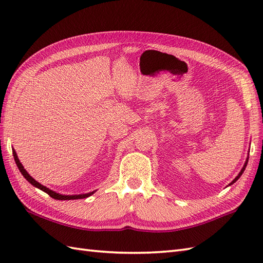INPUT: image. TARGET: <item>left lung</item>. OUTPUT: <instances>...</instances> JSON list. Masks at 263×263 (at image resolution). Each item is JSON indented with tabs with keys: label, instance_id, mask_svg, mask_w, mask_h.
Returning <instances> with one entry per match:
<instances>
[{
	"label": "left lung",
	"instance_id": "left-lung-1",
	"mask_svg": "<svg viewBox=\"0 0 263 263\" xmlns=\"http://www.w3.org/2000/svg\"><path fill=\"white\" fill-rule=\"evenodd\" d=\"M247 163H248V159H247V161H246V163H245V165H243V168L241 169V171L239 172V174H238V176H237V177L234 179V181L232 182V184H233V183H235V182H236L238 179H239V178L241 177V174L243 173V171H245V169H246V166H247Z\"/></svg>",
	"mask_w": 263,
	"mask_h": 263
}]
</instances>
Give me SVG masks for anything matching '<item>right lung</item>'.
Segmentation results:
<instances>
[{
	"label": "right lung",
	"instance_id": "add662e5",
	"mask_svg": "<svg viewBox=\"0 0 263 263\" xmlns=\"http://www.w3.org/2000/svg\"><path fill=\"white\" fill-rule=\"evenodd\" d=\"M13 156H14L15 162H16V164H17V168L20 169V171H21V173L24 176V178H25V179L30 183V184H33L34 186H36V187H38V189H41L42 191H44V192H46L47 194H48L50 197L54 198V200H80V198L89 197L90 195H92V194L94 193V192H91V193L81 194V195H61V194L55 193V192H53V191H51V190H49V189H47L46 186L42 185L41 183H38L37 181H35L33 178H31V177L29 176V174L27 173V171H26L25 169H24V166H23L22 163L20 162L18 158H17V155H16V153H15V150H13Z\"/></svg>",
	"mask_w": 263,
	"mask_h": 263
}]
</instances>
